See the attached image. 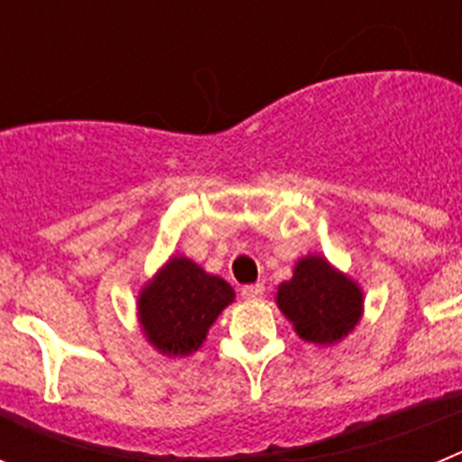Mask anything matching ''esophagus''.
Here are the masks:
<instances>
[{
	"label": "esophagus",
	"instance_id": "34e87169",
	"mask_svg": "<svg viewBox=\"0 0 462 462\" xmlns=\"http://www.w3.org/2000/svg\"><path fill=\"white\" fill-rule=\"evenodd\" d=\"M263 293H266V287H263L261 282H256V284H247V287L240 289V296H243L247 303H256V300H261Z\"/></svg>",
	"mask_w": 462,
	"mask_h": 462
}]
</instances>
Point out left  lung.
<instances>
[{
	"mask_svg": "<svg viewBox=\"0 0 462 462\" xmlns=\"http://www.w3.org/2000/svg\"><path fill=\"white\" fill-rule=\"evenodd\" d=\"M275 300L298 336L314 345L340 342L363 312V291L356 282L314 254L298 261L291 280L277 287Z\"/></svg>",
	"mask_w": 462,
	"mask_h": 462,
	"instance_id": "left-lung-1",
	"label": "left lung"
}]
</instances>
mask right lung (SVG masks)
I'll return each instance as SVG.
<instances>
[{
	"mask_svg": "<svg viewBox=\"0 0 462 462\" xmlns=\"http://www.w3.org/2000/svg\"><path fill=\"white\" fill-rule=\"evenodd\" d=\"M234 289L185 256H171L138 296V319L162 354L187 356L203 345L208 328L234 303Z\"/></svg>",
	"mask_w": 462,
	"mask_h": 462,
	"instance_id": "add662e5",
	"label": "right lung"
}]
</instances>
